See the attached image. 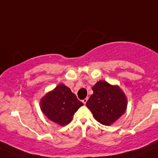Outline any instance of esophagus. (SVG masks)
Segmentation results:
<instances>
[{"mask_svg":"<svg viewBox=\"0 0 158 158\" xmlns=\"http://www.w3.org/2000/svg\"><path fill=\"white\" fill-rule=\"evenodd\" d=\"M87 101H88V98H85L84 100H82V102H83V103H84V104H86Z\"/></svg>","mask_w":158,"mask_h":158,"instance_id":"1","label":"esophagus"}]
</instances>
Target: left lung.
<instances>
[{
	"instance_id": "obj_1",
	"label": "left lung",
	"mask_w": 158,
	"mask_h": 158,
	"mask_svg": "<svg viewBox=\"0 0 158 158\" xmlns=\"http://www.w3.org/2000/svg\"><path fill=\"white\" fill-rule=\"evenodd\" d=\"M86 106L100 124L110 125L124 114L127 108V99L118 86L111 85L105 81H99L93 86Z\"/></svg>"
}]
</instances>
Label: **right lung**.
<instances>
[{"mask_svg": "<svg viewBox=\"0 0 158 158\" xmlns=\"http://www.w3.org/2000/svg\"><path fill=\"white\" fill-rule=\"evenodd\" d=\"M83 103L64 85H58L48 92L40 102L41 110L56 124L64 126L73 119L74 113Z\"/></svg>", "mask_w": 158, "mask_h": 158, "instance_id": "add662e5", "label": "right lung"}]
</instances>
